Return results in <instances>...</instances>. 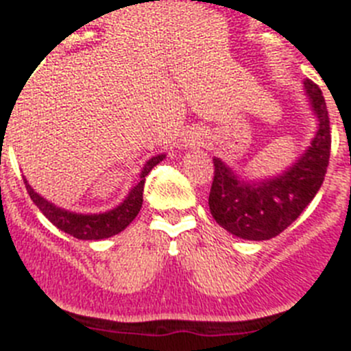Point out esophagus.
Segmentation results:
<instances>
[{"instance_id":"1","label":"esophagus","mask_w":351,"mask_h":351,"mask_svg":"<svg viewBox=\"0 0 351 351\" xmlns=\"http://www.w3.org/2000/svg\"><path fill=\"white\" fill-rule=\"evenodd\" d=\"M199 143H201V138H191V140L187 141V147H194V145Z\"/></svg>"}]
</instances>
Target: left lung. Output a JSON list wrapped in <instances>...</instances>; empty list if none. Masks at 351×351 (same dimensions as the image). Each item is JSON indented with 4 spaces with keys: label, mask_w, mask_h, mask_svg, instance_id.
<instances>
[{
    "label": "left lung",
    "mask_w": 351,
    "mask_h": 351,
    "mask_svg": "<svg viewBox=\"0 0 351 351\" xmlns=\"http://www.w3.org/2000/svg\"><path fill=\"white\" fill-rule=\"evenodd\" d=\"M302 89L317 119V131L309 147L285 169L252 178L213 157L215 176L208 197L211 217L236 238L264 241L278 236L313 201L324 183L330 156L329 113L317 84L304 80Z\"/></svg>",
    "instance_id": "obj_1"
}]
</instances>
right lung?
<instances>
[{
  "instance_id": "add662e5",
  "label": "right lung",
  "mask_w": 351,
  "mask_h": 351,
  "mask_svg": "<svg viewBox=\"0 0 351 351\" xmlns=\"http://www.w3.org/2000/svg\"><path fill=\"white\" fill-rule=\"evenodd\" d=\"M164 159H166V154L150 157L145 162L143 169H141L140 182L129 191L124 201L121 204H117L115 208H112V210L101 211V213H77V211H69L61 206H56L53 203H50L49 199L40 195L31 187L26 176H24V183H26L27 194L33 199V203L36 204L38 210L42 211L58 229L77 239L97 241V239L112 238V236L119 234L132 220L136 219V215L141 210V204H143L145 176L152 171L154 166H157Z\"/></svg>"
}]
</instances>
